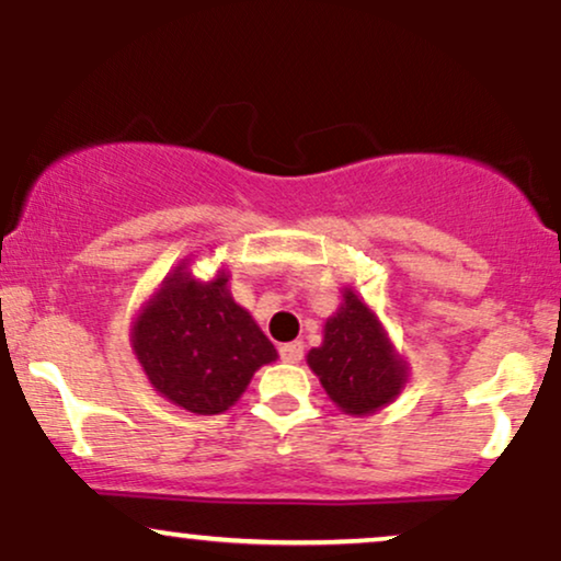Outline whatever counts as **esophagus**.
Here are the masks:
<instances>
[{
    "label": "esophagus",
    "instance_id": "obj_1",
    "mask_svg": "<svg viewBox=\"0 0 561 561\" xmlns=\"http://www.w3.org/2000/svg\"><path fill=\"white\" fill-rule=\"evenodd\" d=\"M279 358L287 364H298L302 358V343H285L279 345Z\"/></svg>",
    "mask_w": 561,
    "mask_h": 561
}]
</instances>
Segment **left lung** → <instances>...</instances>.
I'll use <instances>...</instances> for the list:
<instances>
[{
  "instance_id": "left-lung-1",
  "label": "left lung",
  "mask_w": 561,
  "mask_h": 561,
  "mask_svg": "<svg viewBox=\"0 0 561 561\" xmlns=\"http://www.w3.org/2000/svg\"><path fill=\"white\" fill-rule=\"evenodd\" d=\"M343 298V308L327 321L324 343L308 353V366L340 409L362 416L401 392L405 369L366 302L351 289Z\"/></svg>"
}]
</instances>
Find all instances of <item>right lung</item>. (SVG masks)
Instances as JSON below:
<instances>
[{
  "label": "right lung",
  "instance_id": "1",
  "mask_svg": "<svg viewBox=\"0 0 561 561\" xmlns=\"http://www.w3.org/2000/svg\"><path fill=\"white\" fill-rule=\"evenodd\" d=\"M134 353L152 388L192 414H221L276 351L231 300L227 276L199 285L182 268L163 282L134 327Z\"/></svg>",
  "mask_w": 561,
  "mask_h": 561
}]
</instances>
